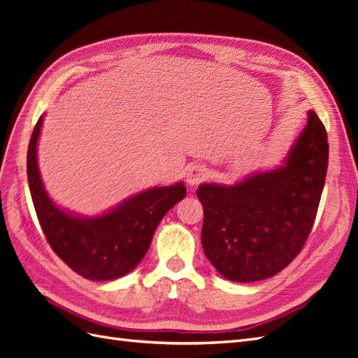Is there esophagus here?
I'll list each match as a JSON object with an SVG mask.
<instances>
[{
	"instance_id": "obj_1",
	"label": "esophagus",
	"mask_w": 358,
	"mask_h": 358,
	"mask_svg": "<svg viewBox=\"0 0 358 358\" xmlns=\"http://www.w3.org/2000/svg\"><path fill=\"white\" fill-rule=\"evenodd\" d=\"M206 178V169L200 164H191L187 169V183L189 187H196Z\"/></svg>"
}]
</instances>
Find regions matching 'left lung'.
Segmentation results:
<instances>
[{
    "label": "left lung",
    "instance_id": "8db88e82",
    "mask_svg": "<svg viewBox=\"0 0 358 358\" xmlns=\"http://www.w3.org/2000/svg\"><path fill=\"white\" fill-rule=\"evenodd\" d=\"M327 166V131L309 110L284 166L234 185L201 183V245L213 267L233 282L267 279L285 268L312 230Z\"/></svg>",
    "mask_w": 358,
    "mask_h": 358
}]
</instances>
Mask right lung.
<instances>
[{"label": "right lung", "instance_id": "add662e5", "mask_svg": "<svg viewBox=\"0 0 358 358\" xmlns=\"http://www.w3.org/2000/svg\"><path fill=\"white\" fill-rule=\"evenodd\" d=\"M43 115L32 131L27 173L32 203L50 248L76 273L91 280H112L142 262L164 215L187 196L183 182L146 189L100 216H79L50 200L37 164Z\"/></svg>", "mask_w": 358, "mask_h": 358}]
</instances>
